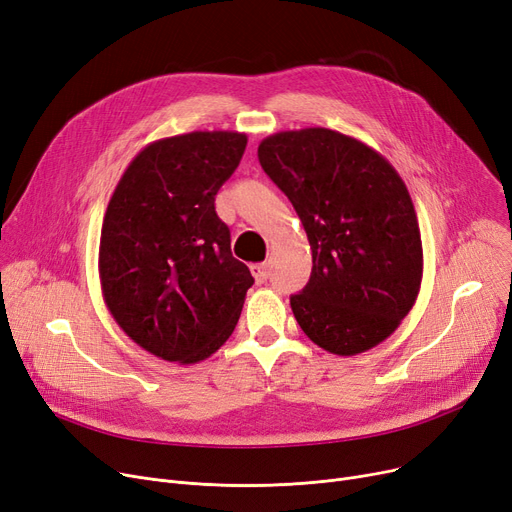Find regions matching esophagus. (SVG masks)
<instances>
[{"label": "esophagus", "instance_id": "esophagus-1", "mask_svg": "<svg viewBox=\"0 0 512 512\" xmlns=\"http://www.w3.org/2000/svg\"><path fill=\"white\" fill-rule=\"evenodd\" d=\"M251 274H253L257 284H263L267 280V276H270V272H267V263H253L251 265Z\"/></svg>", "mask_w": 512, "mask_h": 512}]
</instances>
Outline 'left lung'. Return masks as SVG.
<instances>
[{
    "instance_id": "left-lung-1",
    "label": "left lung",
    "mask_w": 512,
    "mask_h": 512,
    "mask_svg": "<svg viewBox=\"0 0 512 512\" xmlns=\"http://www.w3.org/2000/svg\"><path fill=\"white\" fill-rule=\"evenodd\" d=\"M257 155L311 245V278L290 297L301 330L340 357L384 342L413 309L423 278L407 184L384 155L330 128L276 132Z\"/></svg>"
}]
</instances>
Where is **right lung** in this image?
<instances>
[{
    "instance_id": "add662e5",
    "label": "right lung",
    "mask_w": 512,
    "mask_h": 512,
    "mask_svg": "<svg viewBox=\"0 0 512 512\" xmlns=\"http://www.w3.org/2000/svg\"><path fill=\"white\" fill-rule=\"evenodd\" d=\"M245 132L195 130L139 151L107 203L99 242L103 301L151 355L193 365L230 338L253 286L234 259L215 195L238 168Z\"/></svg>"
}]
</instances>
